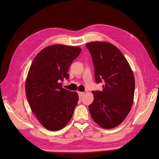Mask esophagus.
<instances>
[{"label":"esophagus","instance_id":"34e87169","mask_svg":"<svg viewBox=\"0 0 159 159\" xmlns=\"http://www.w3.org/2000/svg\"><path fill=\"white\" fill-rule=\"evenodd\" d=\"M83 94H84V92H81V91H79L78 92V95H79V97H81L83 95Z\"/></svg>","mask_w":159,"mask_h":159}]
</instances>
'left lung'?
Masks as SVG:
<instances>
[{"label": "left lung", "instance_id": "1", "mask_svg": "<svg viewBox=\"0 0 159 159\" xmlns=\"http://www.w3.org/2000/svg\"><path fill=\"white\" fill-rule=\"evenodd\" d=\"M86 46L92 57L97 83H105L102 91H93L94 100L89 106L90 114L101 127L115 128L131 109L134 75L126 58L114 45L96 41Z\"/></svg>", "mask_w": 159, "mask_h": 159}]
</instances>
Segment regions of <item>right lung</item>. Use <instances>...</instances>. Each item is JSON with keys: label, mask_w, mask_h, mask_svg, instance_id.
I'll return each instance as SVG.
<instances>
[{"label": "right lung", "mask_w": 159, "mask_h": 159, "mask_svg": "<svg viewBox=\"0 0 159 159\" xmlns=\"http://www.w3.org/2000/svg\"><path fill=\"white\" fill-rule=\"evenodd\" d=\"M79 47L62 44L48 46L37 55L25 84L31 109L50 131L62 129L69 122L79 101L77 92L62 88L70 66L80 53Z\"/></svg>", "instance_id": "right-lung-1"}]
</instances>
